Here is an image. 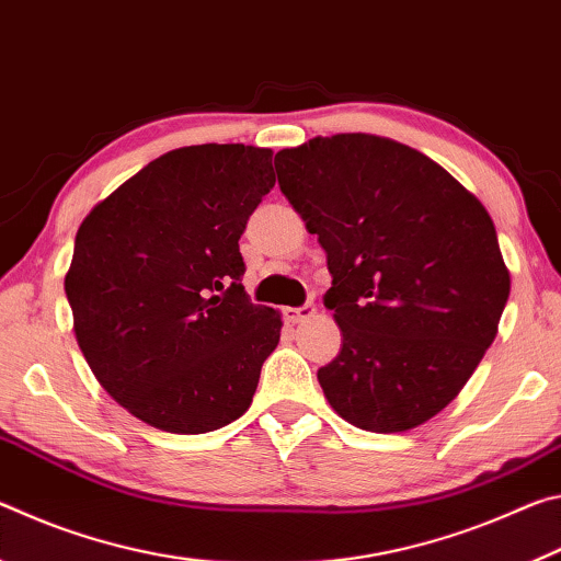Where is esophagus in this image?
<instances>
[{"instance_id": "1", "label": "esophagus", "mask_w": 561, "mask_h": 561, "mask_svg": "<svg viewBox=\"0 0 561 561\" xmlns=\"http://www.w3.org/2000/svg\"><path fill=\"white\" fill-rule=\"evenodd\" d=\"M284 314H287V319L291 321V324H301V321H307V319H311L317 314V307L311 301H307V304H301V307H297V309H287L284 311Z\"/></svg>"}]
</instances>
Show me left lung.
<instances>
[{"instance_id":"left-lung-1","label":"left lung","mask_w":561,"mask_h":561,"mask_svg":"<svg viewBox=\"0 0 561 561\" xmlns=\"http://www.w3.org/2000/svg\"><path fill=\"white\" fill-rule=\"evenodd\" d=\"M279 187L327 252L341 351L319 368L334 411L371 433L440 413L485 356L510 272L482 203L448 170L368 133L279 150Z\"/></svg>"}]
</instances>
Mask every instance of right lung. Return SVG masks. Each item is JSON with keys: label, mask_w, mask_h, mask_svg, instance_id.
Segmentation results:
<instances>
[{"label": "right lung", "mask_w": 561, "mask_h": 561, "mask_svg": "<svg viewBox=\"0 0 561 561\" xmlns=\"http://www.w3.org/2000/svg\"><path fill=\"white\" fill-rule=\"evenodd\" d=\"M274 183L270 148H178L76 232V341L113 401L153 428L210 433L252 403L282 317L247 297L240 237Z\"/></svg>", "instance_id": "1"}]
</instances>
